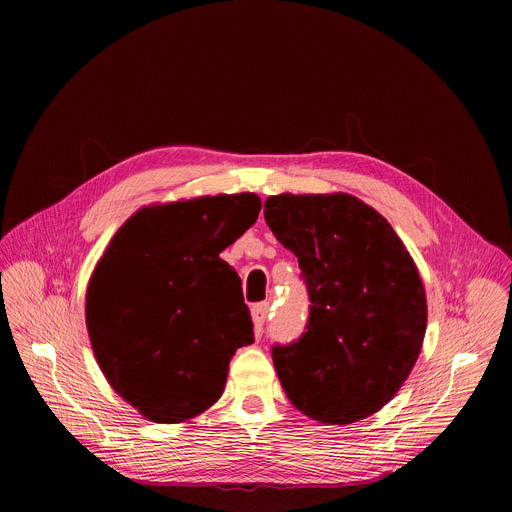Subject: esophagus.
I'll return each mask as SVG.
<instances>
[{
  "label": "esophagus",
  "mask_w": 512,
  "mask_h": 512,
  "mask_svg": "<svg viewBox=\"0 0 512 512\" xmlns=\"http://www.w3.org/2000/svg\"><path fill=\"white\" fill-rule=\"evenodd\" d=\"M267 314H269V302H261V304H255L251 308V316H253V326H255V336L257 338L263 334V324L267 320Z\"/></svg>",
  "instance_id": "esophagus-1"
}]
</instances>
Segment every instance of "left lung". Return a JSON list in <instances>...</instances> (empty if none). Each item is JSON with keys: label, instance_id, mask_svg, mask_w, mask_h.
I'll return each mask as SVG.
<instances>
[{"label": "left lung", "instance_id": "1", "mask_svg": "<svg viewBox=\"0 0 512 512\" xmlns=\"http://www.w3.org/2000/svg\"><path fill=\"white\" fill-rule=\"evenodd\" d=\"M265 221L298 257L310 300L306 332L271 348L287 399L332 425L377 413L409 377L425 336L411 255L387 218L350 194L269 196Z\"/></svg>", "mask_w": 512, "mask_h": 512}]
</instances>
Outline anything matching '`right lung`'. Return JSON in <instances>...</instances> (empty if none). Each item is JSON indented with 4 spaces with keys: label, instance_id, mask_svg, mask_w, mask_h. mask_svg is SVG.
I'll return each mask as SVG.
<instances>
[{
    "label": "right lung",
    "instance_id": "add662e5",
    "mask_svg": "<svg viewBox=\"0 0 512 512\" xmlns=\"http://www.w3.org/2000/svg\"><path fill=\"white\" fill-rule=\"evenodd\" d=\"M259 196L148 206L115 233L87 289V328L109 385L141 415L178 423L223 395L253 322L218 257L259 216Z\"/></svg>",
    "mask_w": 512,
    "mask_h": 512
}]
</instances>
